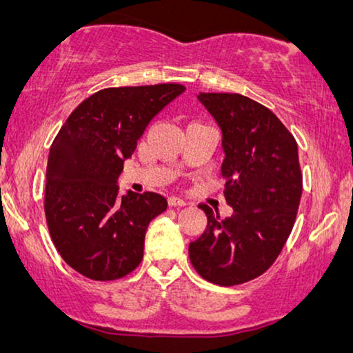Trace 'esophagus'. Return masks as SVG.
Masks as SVG:
<instances>
[{"instance_id": "1", "label": "esophagus", "mask_w": 353, "mask_h": 353, "mask_svg": "<svg viewBox=\"0 0 353 353\" xmlns=\"http://www.w3.org/2000/svg\"><path fill=\"white\" fill-rule=\"evenodd\" d=\"M168 204H170L172 207H183V205H186V201L181 199V197L170 196L168 197Z\"/></svg>"}]
</instances>
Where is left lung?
<instances>
[{"label":"left lung","mask_w":353,"mask_h":353,"mask_svg":"<svg viewBox=\"0 0 353 353\" xmlns=\"http://www.w3.org/2000/svg\"><path fill=\"white\" fill-rule=\"evenodd\" d=\"M223 139L225 199L233 215L202 204L207 228L190 244L192 267L207 281L236 286L274 263L291 234L302 196L292 133L268 108L238 93H201Z\"/></svg>","instance_id":"1"}]
</instances>
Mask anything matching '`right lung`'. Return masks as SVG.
<instances>
[{
	"instance_id": "right-lung-1",
	"label": "right lung",
	"mask_w": 353,
	"mask_h": 353,
	"mask_svg": "<svg viewBox=\"0 0 353 353\" xmlns=\"http://www.w3.org/2000/svg\"><path fill=\"white\" fill-rule=\"evenodd\" d=\"M185 90L180 83L104 88L77 105L52 141L48 230L64 262L83 276L112 281L141 263L146 230L167 199L149 191L119 196L117 178L154 115Z\"/></svg>"
}]
</instances>
